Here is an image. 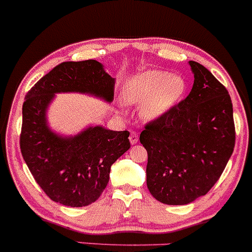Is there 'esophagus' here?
I'll use <instances>...</instances> for the list:
<instances>
[{"label":"esophagus","instance_id":"esophagus-1","mask_svg":"<svg viewBox=\"0 0 252 252\" xmlns=\"http://www.w3.org/2000/svg\"><path fill=\"white\" fill-rule=\"evenodd\" d=\"M138 133H136V132H131V134H129V143H131L132 145L137 144L138 143Z\"/></svg>","mask_w":252,"mask_h":252}]
</instances>
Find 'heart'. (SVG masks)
I'll use <instances>...</instances> for the list:
<instances>
[{
  "mask_svg": "<svg viewBox=\"0 0 252 252\" xmlns=\"http://www.w3.org/2000/svg\"><path fill=\"white\" fill-rule=\"evenodd\" d=\"M186 93V82L180 75L161 71H147L134 75L124 85L127 104L142 105L140 114L147 121L166 115Z\"/></svg>",
  "mask_w": 252,
  "mask_h": 252,
  "instance_id": "obj_1",
  "label": "heart"
}]
</instances>
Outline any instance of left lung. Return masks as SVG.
I'll return each instance as SVG.
<instances>
[{"mask_svg": "<svg viewBox=\"0 0 252 252\" xmlns=\"http://www.w3.org/2000/svg\"><path fill=\"white\" fill-rule=\"evenodd\" d=\"M189 64L194 78L191 93L139 137L148 151L149 191L169 205L204 196L222 174L235 142L228 91L201 63Z\"/></svg>", "mask_w": 252, "mask_h": 252, "instance_id": "1", "label": "left lung"}]
</instances>
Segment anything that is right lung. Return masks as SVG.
<instances>
[{"label":"right lung","mask_w":252,"mask_h":252,"mask_svg":"<svg viewBox=\"0 0 252 252\" xmlns=\"http://www.w3.org/2000/svg\"><path fill=\"white\" fill-rule=\"evenodd\" d=\"M115 78L96 60L62 62L34 84L23 104L21 155L34 180L51 201L85 207L99 198L110 167L128 150V131L90 125L63 136L49 126L48 109L56 94H90L110 103Z\"/></svg>","instance_id":"add662e5"}]
</instances>
